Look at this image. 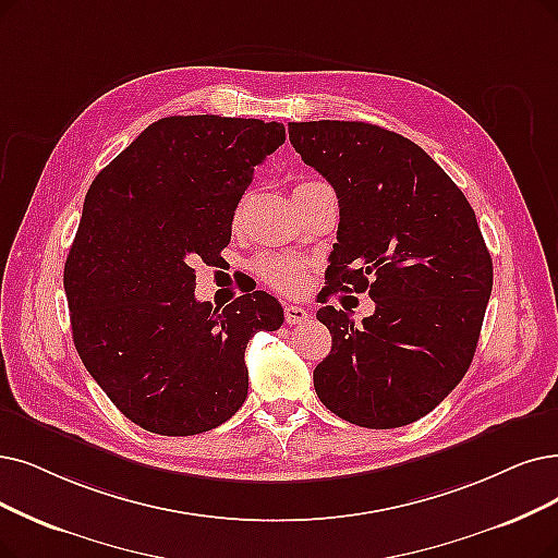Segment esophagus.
I'll return each mask as SVG.
<instances>
[{"mask_svg":"<svg viewBox=\"0 0 558 558\" xmlns=\"http://www.w3.org/2000/svg\"><path fill=\"white\" fill-rule=\"evenodd\" d=\"M308 318V311L304 306H298V304H286L283 306V320L286 325H300Z\"/></svg>","mask_w":558,"mask_h":558,"instance_id":"obj_1","label":"esophagus"}]
</instances>
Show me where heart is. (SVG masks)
<instances>
[{
	"mask_svg": "<svg viewBox=\"0 0 558 558\" xmlns=\"http://www.w3.org/2000/svg\"><path fill=\"white\" fill-rule=\"evenodd\" d=\"M311 185H318V181H302L298 183L295 192L306 190ZM254 270L267 286L275 288V291L283 295H295L306 283L308 263L304 258L288 256V254H267L256 260Z\"/></svg>",
	"mask_w": 558,
	"mask_h": 558,
	"instance_id": "b5f03b06",
	"label": "heart"
}]
</instances>
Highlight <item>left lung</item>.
<instances>
[{
	"instance_id": "1",
	"label": "left lung",
	"mask_w": 558,
	"mask_h": 558,
	"mask_svg": "<svg viewBox=\"0 0 558 558\" xmlns=\"http://www.w3.org/2000/svg\"><path fill=\"white\" fill-rule=\"evenodd\" d=\"M288 137L339 198L327 295L368 291L356 327L323 306L331 352L314 371L323 405L362 428H400L433 412L470 368L493 258L466 196L403 135L362 121L288 123ZM325 295V298H327Z\"/></svg>"
}]
</instances>
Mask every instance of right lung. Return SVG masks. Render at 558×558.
Here are the masks:
<instances>
[{
	"mask_svg": "<svg viewBox=\"0 0 558 558\" xmlns=\"http://www.w3.org/2000/svg\"><path fill=\"white\" fill-rule=\"evenodd\" d=\"M277 121L167 117L92 183L63 267L73 341L132 423L167 437L213 430L244 403V350L283 323L281 304L244 291L225 308L194 298V263H215L267 155Z\"/></svg>",
	"mask_w": 558,
	"mask_h": 558,
	"instance_id": "obj_1",
	"label": "right lung"
}]
</instances>
